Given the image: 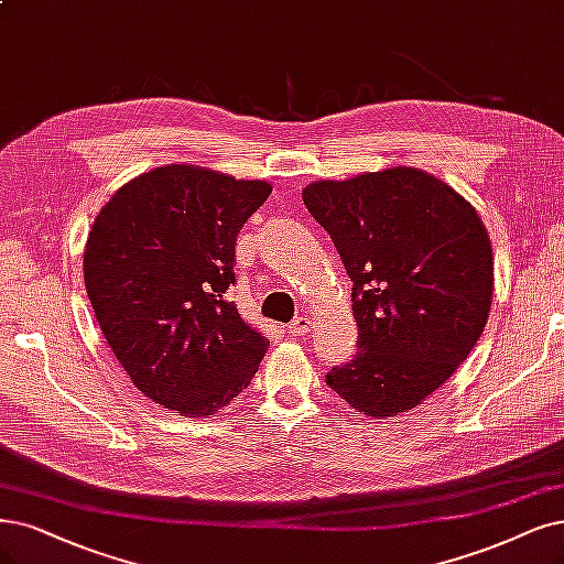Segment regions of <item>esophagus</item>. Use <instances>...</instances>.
Wrapping results in <instances>:
<instances>
[{
	"instance_id": "esophagus-1",
	"label": "esophagus",
	"mask_w": 564,
	"mask_h": 564,
	"mask_svg": "<svg viewBox=\"0 0 564 564\" xmlns=\"http://www.w3.org/2000/svg\"><path fill=\"white\" fill-rule=\"evenodd\" d=\"M288 327H290V335H293V337H306L311 332V318L308 316H297Z\"/></svg>"
}]
</instances>
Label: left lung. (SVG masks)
Here are the masks:
<instances>
[{
  "label": "left lung",
  "instance_id": "obj_1",
  "mask_svg": "<svg viewBox=\"0 0 564 564\" xmlns=\"http://www.w3.org/2000/svg\"><path fill=\"white\" fill-rule=\"evenodd\" d=\"M302 199L335 241L358 323V352L327 371L352 409L388 419L419 406L486 327L492 248L476 208L411 166L318 181Z\"/></svg>",
  "mask_w": 564,
  "mask_h": 564
}]
</instances>
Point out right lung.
<instances>
[{
    "mask_svg": "<svg viewBox=\"0 0 564 564\" xmlns=\"http://www.w3.org/2000/svg\"><path fill=\"white\" fill-rule=\"evenodd\" d=\"M264 181L166 164L101 208L83 274L97 323L132 383L181 415H214L248 388L269 339L227 300L239 229Z\"/></svg>",
    "mask_w": 564,
    "mask_h": 564,
    "instance_id": "obj_1",
    "label": "right lung"
}]
</instances>
